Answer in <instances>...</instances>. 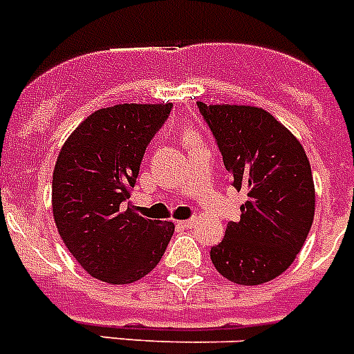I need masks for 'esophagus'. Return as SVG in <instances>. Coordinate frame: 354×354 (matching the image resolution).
Returning a JSON list of instances; mask_svg holds the SVG:
<instances>
[{"instance_id":"34e87169","label":"esophagus","mask_w":354,"mask_h":354,"mask_svg":"<svg viewBox=\"0 0 354 354\" xmlns=\"http://www.w3.org/2000/svg\"><path fill=\"white\" fill-rule=\"evenodd\" d=\"M178 225L183 228H191L194 227V219H183V221H178Z\"/></svg>"}]
</instances>
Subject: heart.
<instances>
[{
	"mask_svg": "<svg viewBox=\"0 0 354 354\" xmlns=\"http://www.w3.org/2000/svg\"><path fill=\"white\" fill-rule=\"evenodd\" d=\"M185 138H196V136H194V133H189V135H187Z\"/></svg>",
	"mask_w": 354,
	"mask_h": 354,
	"instance_id": "1",
	"label": "heart"
}]
</instances>
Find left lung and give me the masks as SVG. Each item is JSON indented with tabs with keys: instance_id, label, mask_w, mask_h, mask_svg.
I'll list each match as a JSON object with an SVG mask.
<instances>
[{
	"instance_id": "1",
	"label": "left lung",
	"mask_w": 354,
	"mask_h": 354,
	"mask_svg": "<svg viewBox=\"0 0 354 354\" xmlns=\"http://www.w3.org/2000/svg\"><path fill=\"white\" fill-rule=\"evenodd\" d=\"M236 191H246L241 219L228 223L210 259L223 277L257 286L290 268L310 234L315 183L293 133L266 109L198 102Z\"/></svg>"
}]
</instances>
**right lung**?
<instances>
[{"mask_svg":"<svg viewBox=\"0 0 354 354\" xmlns=\"http://www.w3.org/2000/svg\"><path fill=\"white\" fill-rule=\"evenodd\" d=\"M165 104L97 109L59 151L52 212L62 243L91 277L108 284L140 281L160 263L174 223L147 219L131 191L149 140L171 111Z\"/></svg>","mask_w":354,"mask_h":354,"instance_id":"obj_1","label":"right lung"}]
</instances>
